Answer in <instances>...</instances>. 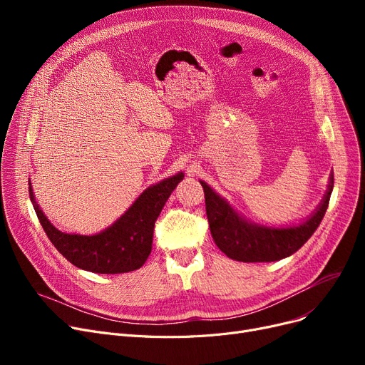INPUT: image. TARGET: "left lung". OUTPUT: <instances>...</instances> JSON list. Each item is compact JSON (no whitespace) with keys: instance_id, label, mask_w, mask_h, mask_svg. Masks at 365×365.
<instances>
[{"instance_id":"left-lung-1","label":"left lung","mask_w":365,"mask_h":365,"mask_svg":"<svg viewBox=\"0 0 365 365\" xmlns=\"http://www.w3.org/2000/svg\"><path fill=\"white\" fill-rule=\"evenodd\" d=\"M200 183L205 195L210 231L220 250L238 262H275L296 253L317 231L327 212L334 179L330 175L327 190L314 213L290 226H266L247 220L204 180Z\"/></svg>"}]
</instances>
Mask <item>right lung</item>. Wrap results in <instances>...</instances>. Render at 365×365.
Returning <instances> with one entry per match:
<instances>
[{"label": "right lung", "mask_w": 365, "mask_h": 365, "mask_svg": "<svg viewBox=\"0 0 365 365\" xmlns=\"http://www.w3.org/2000/svg\"><path fill=\"white\" fill-rule=\"evenodd\" d=\"M183 173L146 187L110 226L94 235L66 234L51 225L35 201L29 182V197L35 213L51 244L66 260L94 274H124L139 269L152 250L153 226Z\"/></svg>", "instance_id": "1"}]
</instances>
